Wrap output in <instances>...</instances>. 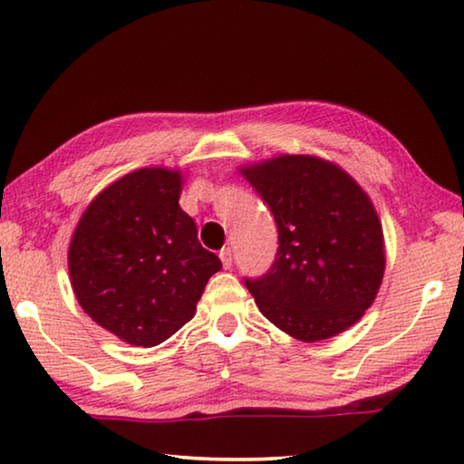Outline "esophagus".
Instances as JSON below:
<instances>
[{
    "label": "esophagus",
    "instance_id": "esophagus-1",
    "mask_svg": "<svg viewBox=\"0 0 464 464\" xmlns=\"http://www.w3.org/2000/svg\"><path fill=\"white\" fill-rule=\"evenodd\" d=\"M218 257H221L223 268H225V270H229L231 266H233V251H231L229 247H223V249H221V254H218Z\"/></svg>",
    "mask_w": 464,
    "mask_h": 464
}]
</instances>
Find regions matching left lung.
<instances>
[{"mask_svg":"<svg viewBox=\"0 0 464 464\" xmlns=\"http://www.w3.org/2000/svg\"><path fill=\"white\" fill-rule=\"evenodd\" d=\"M241 174L278 227L272 268L246 278L262 315L309 343L354 325L384 274L382 227L366 192L311 155H280Z\"/></svg>","mask_w":464,"mask_h":464,"instance_id":"8db88e82","label":"left lung"}]
</instances>
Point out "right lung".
<instances>
[{"label": "right lung", "mask_w": 464, "mask_h": 464, "mask_svg": "<svg viewBox=\"0 0 464 464\" xmlns=\"http://www.w3.org/2000/svg\"><path fill=\"white\" fill-rule=\"evenodd\" d=\"M179 192L176 169L130 171L92 200L69 246L82 309L132 345L151 348L186 325L208 278L223 268L200 246Z\"/></svg>", "instance_id": "add662e5"}]
</instances>
